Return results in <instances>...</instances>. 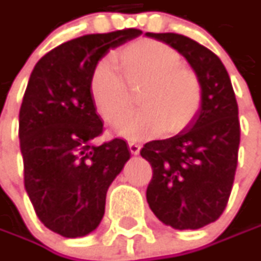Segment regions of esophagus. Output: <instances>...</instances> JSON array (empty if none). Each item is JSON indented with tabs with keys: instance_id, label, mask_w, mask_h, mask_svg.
<instances>
[{
	"instance_id": "obj_1",
	"label": "esophagus",
	"mask_w": 261,
	"mask_h": 261,
	"mask_svg": "<svg viewBox=\"0 0 261 261\" xmlns=\"http://www.w3.org/2000/svg\"><path fill=\"white\" fill-rule=\"evenodd\" d=\"M129 150H130L132 154H138L141 150V144H138V142H129Z\"/></svg>"
}]
</instances>
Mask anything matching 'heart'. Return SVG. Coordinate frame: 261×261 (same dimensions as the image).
<instances>
[{"instance_id":"obj_1","label":"heart","mask_w":261,"mask_h":261,"mask_svg":"<svg viewBox=\"0 0 261 261\" xmlns=\"http://www.w3.org/2000/svg\"><path fill=\"white\" fill-rule=\"evenodd\" d=\"M125 80L110 59L92 69L89 95L96 113L126 140L142 141L179 134L195 120L203 99V87L195 69L181 64L174 47L158 40L132 41L119 51ZM142 87L138 113L124 117L128 109V89ZM125 118L124 119L122 117Z\"/></svg>"}]
</instances>
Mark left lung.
<instances>
[{
	"label": "left lung",
	"instance_id": "1",
	"mask_svg": "<svg viewBox=\"0 0 261 261\" xmlns=\"http://www.w3.org/2000/svg\"><path fill=\"white\" fill-rule=\"evenodd\" d=\"M147 37L178 50L203 87L202 107L190 126L141 150L153 169L147 187L151 211L166 226L195 230L214 223L227 206L241 141L238 102L226 68L210 48L174 32Z\"/></svg>",
	"mask_w": 261,
	"mask_h": 261
}]
</instances>
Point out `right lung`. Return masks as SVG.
<instances>
[{"mask_svg": "<svg viewBox=\"0 0 261 261\" xmlns=\"http://www.w3.org/2000/svg\"><path fill=\"white\" fill-rule=\"evenodd\" d=\"M141 34L129 28L74 38L46 53L31 72L19 111L23 182L40 221L64 238L99 226L107 190L130 158L121 138L93 144L103 124L89 79L110 48Z\"/></svg>", "mask_w": 261, "mask_h": 261, "instance_id": "add662e5", "label": "right lung"}]
</instances>
